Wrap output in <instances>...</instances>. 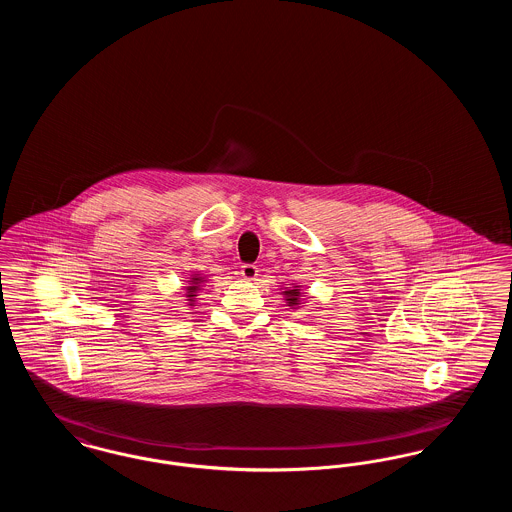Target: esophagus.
<instances>
[{
	"label": "esophagus",
	"mask_w": 512,
	"mask_h": 512,
	"mask_svg": "<svg viewBox=\"0 0 512 512\" xmlns=\"http://www.w3.org/2000/svg\"><path fill=\"white\" fill-rule=\"evenodd\" d=\"M257 272H259V268L255 267V265H244V267L240 268V274H242L244 280H255Z\"/></svg>",
	"instance_id": "obj_1"
}]
</instances>
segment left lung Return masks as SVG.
I'll return each mask as SVG.
<instances>
[{
    "instance_id": "8db88e82",
    "label": "left lung",
    "mask_w": 512,
    "mask_h": 512,
    "mask_svg": "<svg viewBox=\"0 0 512 512\" xmlns=\"http://www.w3.org/2000/svg\"><path fill=\"white\" fill-rule=\"evenodd\" d=\"M282 295L286 297V303H288L290 307H297V305H299V297H301L299 286H293L292 290H286V292H282Z\"/></svg>"
}]
</instances>
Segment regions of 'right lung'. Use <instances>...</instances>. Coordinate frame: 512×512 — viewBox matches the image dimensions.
I'll list each match as a JSON object with an SVG mask.
<instances>
[{
	"label": "right lung",
	"mask_w": 512,
	"mask_h": 512,
	"mask_svg": "<svg viewBox=\"0 0 512 512\" xmlns=\"http://www.w3.org/2000/svg\"><path fill=\"white\" fill-rule=\"evenodd\" d=\"M205 280L201 278V276H192V280H190V286L186 288V297H188V301H190V305H194L195 295H197V290H199V286L203 284Z\"/></svg>",
	"instance_id": "1"
}]
</instances>
